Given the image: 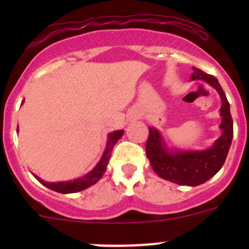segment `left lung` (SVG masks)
Here are the masks:
<instances>
[{
  "label": "left lung",
  "instance_id": "obj_1",
  "mask_svg": "<svg viewBox=\"0 0 249 249\" xmlns=\"http://www.w3.org/2000/svg\"><path fill=\"white\" fill-rule=\"evenodd\" d=\"M193 70L192 80L200 79L208 83L217 90L222 99V136L215 140L212 147L205 150L169 149L160 132L155 127L149 126L145 154L154 172L162 179L179 185L196 187L213 177L224 165L231 145L233 127L229 101L217 78L205 73L196 67H193Z\"/></svg>",
  "mask_w": 249,
  "mask_h": 249
}]
</instances>
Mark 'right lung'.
<instances>
[{
	"instance_id": "1",
	"label": "right lung",
	"mask_w": 249,
	"mask_h": 249,
	"mask_svg": "<svg viewBox=\"0 0 249 249\" xmlns=\"http://www.w3.org/2000/svg\"><path fill=\"white\" fill-rule=\"evenodd\" d=\"M18 131V129H17ZM124 131L123 130H119V131H114L110 132L108 135V142H107L106 149H105L104 155H102L101 160L99 161V164L94 167L89 173H87L83 177L77 178V179L73 180H67V182H46V180L41 179L38 176H35L39 182L42 183L43 185H46L47 188L49 189L54 190V192L61 193V194H70V193H77L80 192V190H84L87 188L91 187L92 184L97 182L100 178L104 176L105 171L107 169V165H108L109 158H110V153H112L113 147H114L115 143L119 141L120 137L123 136Z\"/></svg>"
}]
</instances>
